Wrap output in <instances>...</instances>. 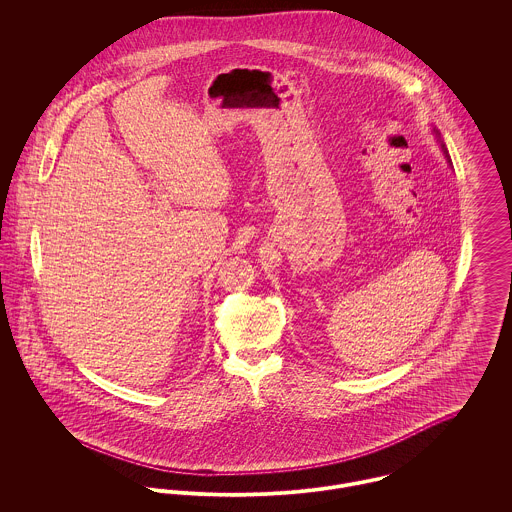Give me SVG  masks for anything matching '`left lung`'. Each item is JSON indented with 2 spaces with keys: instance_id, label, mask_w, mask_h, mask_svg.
<instances>
[{
  "instance_id": "left-lung-1",
  "label": "left lung",
  "mask_w": 512,
  "mask_h": 512,
  "mask_svg": "<svg viewBox=\"0 0 512 512\" xmlns=\"http://www.w3.org/2000/svg\"><path fill=\"white\" fill-rule=\"evenodd\" d=\"M441 149H443V153H445V157H447V159H449V155H447V149H445V146H443V144H441Z\"/></svg>"
}]
</instances>
